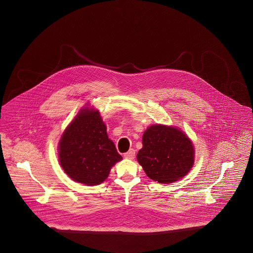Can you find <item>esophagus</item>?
<instances>
[{"mask_svg": "<svg viewBox=\"0 0 253 253\" xmlns=\"http://www.w3.org/2000/svg\"><path fill=\"white\" fill-rule=\"evenodd\" d=\"M134 156H135V151L133 149H130L127 153L124 154V157L127 159H133Z\"/></svg>", "mask_w": 253, "mask_h": 253, "instance_id": "34e87169", "label": "esophagus"}]
</instances>
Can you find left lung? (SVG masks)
<instances>
[{"label":"left lung","instance_id":"1","mask_svg":"<svg viewBox=\"0 0 253 253\" xmlns=\"http://www.w3.org/2000/svg\"><path fill=\"white\" fill-rule=\"evenodd\" d=\"M142 145L136 158L148 177L154 181L172 183L193 168V142L177 128L152 125L143 133Z\"/></svg>","mask_w":253,"mask_h":253}]
</instances>
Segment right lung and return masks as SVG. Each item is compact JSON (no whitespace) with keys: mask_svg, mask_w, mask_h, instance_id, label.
<instances>
[{"mask_svg":"<svg viewBox=\"0 0 253 253\" xmlns=\"http://www.w3.org/2000/svg\"><path fill=\"white\" fill-rule=\"evenodd\" d=\"M121 159L95 109H82L59 142V160L65 173L88 186L102 183L111 168Z\"/></svg>","mask_w":253,"mask_h":253,"instance_id":"right-lung-1","label":"right lung"}]
</instances>
